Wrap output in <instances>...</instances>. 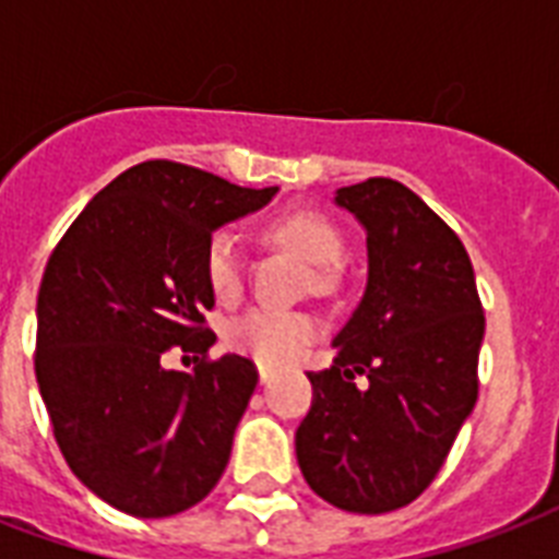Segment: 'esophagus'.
Masks as SVG:
<instances>
[{
    "instance_id": "34e87169",
    "label": "esophagus",
    "mask_w": 559,
    "mask_h": 559,
    "mask_svg": "<svg viewBox=\"0 0 559 559\" xmlns=\"http://www.w3.org/2000/svg\"><path fill=\"white\" fill-rule=\"evenodd\" d=\"M258 377H261V382L266 385V382H272V377H275V368L263 366L261 362V366H258Z\"/></svg>"
}]
</instances>
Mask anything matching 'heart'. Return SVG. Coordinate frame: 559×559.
I'll return each mask as SVG.
<instances>
[{
  "mask_svg": "<svg viewBox=\"0 0 559 559\" xmlns=\"http://www.w3.org/2000/svg\"><path fill=\"white\" fill-rule=\"evenodd\" d=\"M263 237L270 243L298 254L301 261L316 266V289H328L333 284V263L342 258V235L331 219L310 209H289L266 219ZM202 270L211 293L219 301H235L243 289V258L231 235H214L205 243ZM319 333V322L307 313L293 310H252L228 328V345L240 354H249L263 366H289L301 357V350Z\"/></svg>",
  "mask_w": 559,
  "mask_h": 559,
  "instance_id": "b5f03b06",
  "label": "heart"
}]
</instances>
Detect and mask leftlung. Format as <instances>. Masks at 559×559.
<instances>
[{"label": "left lung", "instance_id": "8db88e82", "mask_svg": "<svg viewBox=\"0 0 559 559\" xmlns=\"http://www.w3.org/2000/svg\"><path fill=\"white\" fill-rule=\"evenodd\" d=\"M336 205L366 228L368 284L333 366L307 373L296 455L324 502L389 513L432 485L476 406L485 310L459 235L403 182L340 188Z\"/></svg>", "mask_w": 559, "mask_h": 559}]
</instances>
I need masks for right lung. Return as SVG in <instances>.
<instances>
[{"instance_id": "obj_1", "label": "right lung", "mask_w": 559, "mask_h": 559, "mask_svg": "<svg viewBox=\"0 0 559 559\" xmlns=\"http://www.w3.org/2000/svg\"><path fill=\"white\" fill-rule=\"evenodd\" d=\"M278 188H240L179 162L124 170L48 258L34 371L72 473L118 511L162 520L214 490L258 385L252 359H205L217 336L202 254L223 223ZM170 347L200 353L164 368Z\"/></svg>"}]
</instances>
